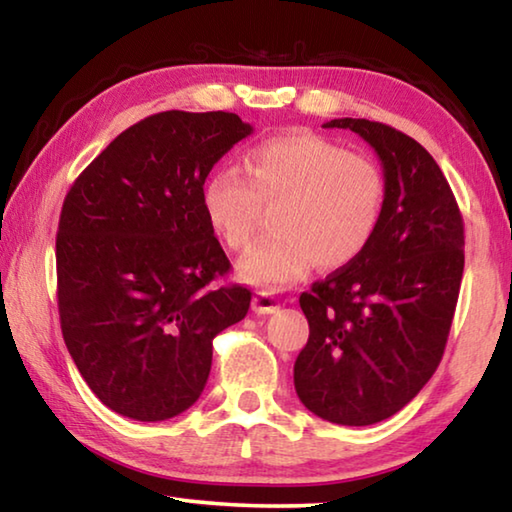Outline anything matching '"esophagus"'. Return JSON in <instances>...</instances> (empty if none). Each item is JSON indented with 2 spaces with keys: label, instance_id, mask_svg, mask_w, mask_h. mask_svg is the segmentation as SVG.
Here are the masks:
<instances>
[{
  "label": "esophagus",
  "instance_id": "esophagus-1",
  "mask_svg": "<svg viewBox=\"0 0 512 512\" xmlns=\"http://www.w3.org/2000/svg\"><path fill=\"white\" fill-rule=\"evenodd\" d=\"M275 309H280V298H275L273 293L259 291L253 298V311L255 314H273Z\"/></svg>",
  "mask_w": 512,
  "mask_h": 512
}]
</instances>
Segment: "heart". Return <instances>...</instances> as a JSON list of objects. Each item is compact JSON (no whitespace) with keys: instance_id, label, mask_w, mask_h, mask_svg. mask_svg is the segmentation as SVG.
<instances>
[{"instance_id":"obj_1","label":"heart","mask_w":512,"mask_h":512,"mask_svg":"<svg viewBox=\"0 0 512 512\" xmlns=\"http://www.w3.org/2000/svg\"><path fill=\"white\" fill-rule=\"evenodd\" d=\"M239 169H216L203 185V212L225 244H253L259 207L277 205L275 235L241 259L244 280L282 289L318 264L336 271L370 246L384 216L386 178L366 155L316 133H284L248 149Z\"/></svg>"}]
</instances>
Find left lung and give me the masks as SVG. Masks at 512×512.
I'll list each match as a JSON object with an SVG mask.
<instances>
[{
    "mask_svg": "<svg viewBox=\"0 0 512 512\" xmlns=\"http://www.w3.org/2000/svg\"><path fill=\"white\" fill-rule=\"evenodd\" d=\"M384 164L386 205L370 246L300 296L309 341L293 366L318 418L366 427L404 409L436 372L461 291L465 230L429 151L393 126L332 119Z\"/></svg>",
    "mask_w": 512,
    "mask_h": 512,
    "instance_id": "1",
    "label": "left lung"
}]
</instances>
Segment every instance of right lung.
Listing matches in <instances>:
<instances>
[{"label": "right lung", "instance_id": "1", "mask_svg": "<svg viewBox=\"0 0 512 512\" xmlns=\"http://www.w3.org/2000/svg\"><path fill=\"white\" fill-rule=\"evenodd\" d=\"M253 133L235 112L167 110L137 121L65 196L56 235L60 329L92 393L160 422L207 384L212 341L248 314L203 212L207 173Z\"/></svg>", "mask_w": 512, "mask_h": 512}]
</instances>
